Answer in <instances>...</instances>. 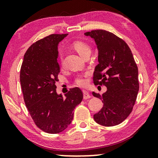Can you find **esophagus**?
I'll return each mask as SVG.
<instances>
[{
	"label": "esophagus",
	"instance_id": "esophagus-1",
	"mask_svg": "<svg viewBox=\"0 0 158 158\" xmlns=\"http://www.w3.org/2000/svg\"><path fill=\"white\" fill-rule=\"evenodd\" d=\"M83 93H84V99H89L91 98V95L86 90H83Z\"/></svg>",
	"mask_w": 158,
	"mask_h": 158
}]
</instances>
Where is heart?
Here are the masks:
<instances>
[{
  "instance_id": "1",
  "label": "heart",
  "mask_w": 158,
  "mask_h": 158,
  "mask_svg": "<svg viewBox=\"0 0 158 158\" xmlns=\"http://www.w3.org/2000/svg\"><path fill=\"white\" fill-rule=\"evenodd\" d=\"M73 47L74 48L77 52L79 53V54L81 56H84V55L85 53L88 52H90V48L87 44H85V42L81 41H76L73 43ZM61 62H63L62 57L60 56ZM75 82L77 85H84L85 84V79H84V76L79 75L76 78Z\"/></svg>"
}]
</instances>
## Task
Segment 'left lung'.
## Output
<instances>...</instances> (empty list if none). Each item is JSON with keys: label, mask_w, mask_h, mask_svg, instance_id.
<instances>
[{"label": "left lung", "mask_w": 158, "mask_h": 158, "mask_svg": "<svg viewBox=\"0 0 158 158\" xmlns=\"http://www.w3.org/2000/svg\"><path fill=\"white\" fill-rule=\"evenodd\" d=\"M84 35L94 40L98 50L93 82L107 89L102 95L93 92L104 104L93 118L103 126L117 125L127 118L135 105L139 89L137 65L126 42L114 34L95 30Z\"/></svg>", "instance_id": "8db88e82"}]
</instances>
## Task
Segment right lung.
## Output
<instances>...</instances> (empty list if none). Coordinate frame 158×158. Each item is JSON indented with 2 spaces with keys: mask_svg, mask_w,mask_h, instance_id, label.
Instances as JSON below:
<instances>
[{
  "mask_svg": "<svg viewBox=\"0 0 158 158\" xmlns=\"http://www.w3.org/2000/svg\"><path fill=\"white\" fill-rule=\"evenodd\" d=\"M68 34H52L35 42L26 51L20 71V82L26 107L35 123L49 134L65 130L73 119V110L83 99L78 87L65 94L56 93L60 66L59 42Z\"/></svg>",
  "mask_w": 158,
  "mask_h": 158,
  "instance_id": "right-lung-1",
  "label": "right lung"
}]
</instances>
